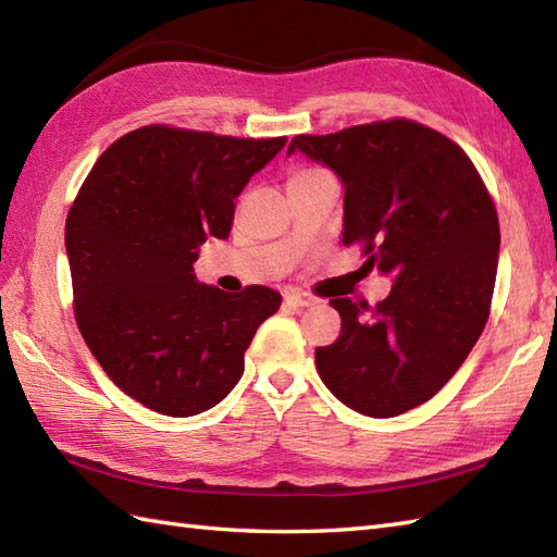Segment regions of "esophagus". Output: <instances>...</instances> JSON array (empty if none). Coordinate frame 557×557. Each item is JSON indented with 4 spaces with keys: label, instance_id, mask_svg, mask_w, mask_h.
<instances>
[{
    "label": "esophagus",
    "instance_id": "1",
    "mask_svg": "<svg viewBox=\"0 0 557 557\" xmlns=\"http://www.w3.org/2000/svg\"><path fill=\"white\" fill-rule=\"evenodd\" d=\"M284 301H287V304L294 306V308H308V306L315 304L313 296H308V294H304V292H299V289H292V292L284 294Z\"/></svg>",
    "mask_w": 557,
    "mask_h": 557
}]
</instances>
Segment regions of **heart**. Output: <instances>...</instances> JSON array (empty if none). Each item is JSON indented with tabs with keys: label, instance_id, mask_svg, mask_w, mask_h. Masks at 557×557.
I'll use <instances>...</instances> for the list:
<instances>
[{
	"label": "heart",
	"instance_id": "b5f03b06",
	"mask_svg": "<svg viewBox=\"0 0 557 557\" xmlns=\"http://www.w3.org/2000/svg\"><path fill=\"white\" fill-rule=\"evenodd\" d=\"M313 173H318L315 168H304V171H296L294 175H292V180H299V177H306V175H313Z\"/></svg>",
	"mask_w": 557,
	"mask_h": 557
}]
</instances>
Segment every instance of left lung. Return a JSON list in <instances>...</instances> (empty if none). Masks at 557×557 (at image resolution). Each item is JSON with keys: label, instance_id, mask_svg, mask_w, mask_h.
Returning <instances> with one entry per match:
<instances>
[{"label": "left lung", "instance_id": "1", "mask_svg": "<svg viewBox=\"0 0 557 557\" xmlns=\"http://www.w3.org/2000/svg\"><path fill=\"white\" fill-rule=\"evenodd\" d=\"M294 151L342 180L344 244L394 277L374 308L330 301L342 334L315 348L320 380L360 416H400L454 377L486 325L500 247L494 201L456 141L406 119L299 135Z\"/></svg>", "mask_w": 557, "mask_h": 557}]
</instances>
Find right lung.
<instances>
[{
    "label": "right lung",
    "instance_id": "1",
    "mask_svg": "<svg viewBox=\"0 0 557 557\" xmlns=\"http://www.w3.org/2000/svg\"><path fill=\"white\" fill-rule=\"evenodd\" d=\"M287 137L239 139L147 125L101 153L66 218L75 320L111 382L171 418L220 404L280 292L227 294L194 275L227 239L235 199Z\"/></svg>",
    "mask_w": 557,
    "mask_h": 557
}]
</instances>
